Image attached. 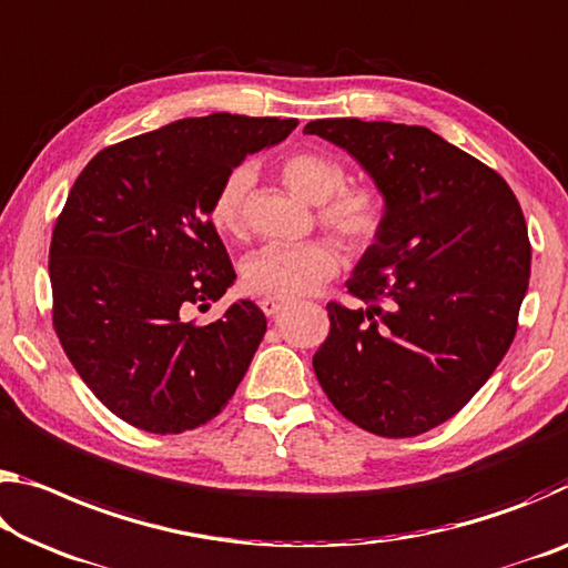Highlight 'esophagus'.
Returning <instances> with one entry per match:
<instances>
[{"instance_id":"obj_1","label":"esophagus","mask_w":568,"mask_h":568,"mask_svg":"<svg viewBox=\"0 0 568 568\" xmlns=\"http://www.w3.org/2000/svg\"><path fill=\"white\" fill-rule=\"evenodd\" d=\"M283 308H287V303H285V301H277V298H265V301H263V311H265V316H267V318L281 316V311H283Z\"/></svg>"}]
</instances>
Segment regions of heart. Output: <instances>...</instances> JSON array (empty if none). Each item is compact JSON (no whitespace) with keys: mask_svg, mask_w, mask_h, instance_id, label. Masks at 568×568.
I'll return each instance as SVG.
<instances>
[{"mask_svg":"<svg viewBox=\"0 0 568 568\" xmlns=\"http://www.w3.org/2000/svg\"><path fill=\"white\" fill-rule=\"evenodd\" d=\"M281 176L305 202L318 204L321 224L348 250H364L379 235L386 212L384 194L374 184H346V169L338 159L311 149L295 151L281 161ZM250 186L252 171L247 166L232 169L222 179L210 210L214 227L227 235L242 232ZM338 267L341 252L331 240L318 237L298 245L267 242L242 263V281L252 293L287 301L313 293L331 281Z\"/></svg>","mask_w":568,"mask_h":568,"instance_id":"1","label":"heart"}]
</instances>
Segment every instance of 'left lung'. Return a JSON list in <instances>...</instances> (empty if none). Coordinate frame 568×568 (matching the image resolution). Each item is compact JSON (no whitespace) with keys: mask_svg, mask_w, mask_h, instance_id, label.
Listing matches in <instances>:
<instances>
[{"mask_svg":"<svg viewBox=\"0 0 568 568\" xmlns=\"http://www.w3.org/2000/svg\"><path fill=\"white\" fill-rule=\"evenodd\" d=\"M303 133L348 151L384 194V224L346 281L366 308L328 303L313 368L346 419L414 437L460 412L518 328L528 227L498 171L425 125L321 119Z\"/></svg>","mask_w":568,"mask_h":568,"instance_id":"left-lung-1","label":"left lung"}]
</instances>
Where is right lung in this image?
Here are the masks:
<instances>
[{"mask_svg":"<svg viewBox=\"0 0 568 568\" xmlns=\"http://www.w3.org/2000/svg\"><path fill=\"white\" fill-rule=\"evenodd\" d=\"M295 125L232 113L182 119L103 149L80 171L50 242L52 326L115 417L179 435L232 399L265 313L237 301L200 326L184 311L222 298L237 277L210 220L222 179Z\"/></svg>","mask_w":568,"mask_h":568,"instance_id":"right-lung-1","label":"right lung"}]
</instances>
